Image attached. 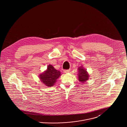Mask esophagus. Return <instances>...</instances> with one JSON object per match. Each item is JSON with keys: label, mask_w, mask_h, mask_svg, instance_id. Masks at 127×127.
<instances>
[{"label": "esophagus", "mask_w": 127, "mask_h": 127, "mask_svg": "<svg viewBox=\"0 0 127 127\" xmlns=\"http://www.w3.org/2000/svg\"><path fill=\"white\" fill-rule=\"evenodd\" d=\"M70 69H68V70H64V73H67L69 72H70Z\"/></svg>", "instance_id": "obj_1"}]
</instances>
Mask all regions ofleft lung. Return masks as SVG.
Wrapping results in <instances>:
<instances>
[{"mask_svg":"<svg viewBox=\"0 0 127 127\" xmlns=\"http://www.w3.org/2000/svg\"><path fill=\"white\" fill-rule=\"evenodd\" d=\"M78 79L79 81L84 83L87 81L90 77V75L87 72V70L85 69L83 66H80L78 67Z\"/></svg>","mask_w":127,"mask_h":127,"instance_id":"8db88e82","label":"left lung"}]
</instances>
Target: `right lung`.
Here are the masks:
<instances>
[{"label": "right lung", "mask_w": 127, "mask_h": 127, "mask_svg": "<svg viewBox=\"0 0 127 127\" xmlns=\"http://www.w3.org/2000/svg\"><path fill=\"white\" fill-rule=\"evenodd\" d=\"M61 75L60 71L56 69L54 66L49 64L47 66V69L39 75V78L43 84L50 87L54 85L57 79Z\"/></svg>", "instance_id": "add662e5"}]
</instances>
